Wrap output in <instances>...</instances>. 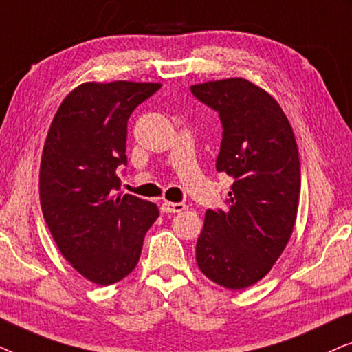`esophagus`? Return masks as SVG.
<instances>
[{"mask_svg":"<svg viewBox=\"0 0 352 352\" xmlns=\"http://www.w3.org/2000/svg\"><path fill=\"white\" fill-rule=\"evenodd\" d=\"M161 209H162V212H166V214H177V212H182V210H185L186 204L170 203V201H166V203H162Z\"/></svg>","mask_w":352,"mask_h":352,"instance_id":"esophagus-1","label":"esophagus"}]
</instances>
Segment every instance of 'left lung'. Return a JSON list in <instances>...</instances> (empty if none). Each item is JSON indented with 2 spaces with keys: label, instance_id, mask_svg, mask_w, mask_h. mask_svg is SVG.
I'll return each instance as SVG.
<instances>
[{
  "label": "left lung",
  "instance_id": "1",
  "mask_svg": "<svg viewBox=\"0 0 352 352\" xmlns=\"http://www.w3.org/2000/svg\"><path fill=\"white\" fill-rule=\"evenodd\" d=\"M190 90L220 117L215 168L233 179L228 209L206 212L196 262L214 283L243 289L269 274L293 233L301 190L296 138L278 102L250 80Z\"/></svg>",
  "mask_w": 352,
  "mask_h": 352
}]
</instances>
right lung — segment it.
<instances>
[{
    "label": "right lung",
    "instance_id": "obj_1",
    "mask_svg": "<svg viewBox=\"0 0 352 352\" xmlns=\"http://www.w3.org/2000/svg\"><path fill=\"white\" fill-rule=\"evenodd\" d=\"M159 83H83L60 102L40 166V203L59 251L96 285L125 278L159 217L154 203L120 188L127 122Z\"/></svg>",
    "mask_w": 352,
    "mask_h": 352
}]
</instances>
